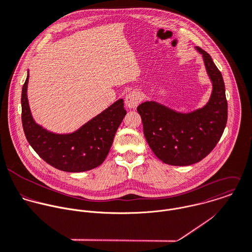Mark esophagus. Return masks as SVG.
Here are the masks:
<instances>
[{
	"mask_svg": "<svg viewBox=\"0 0 252 252\" xmlns=\"http://www.w3.org/2000/svg\"><path fill=\"white\" fill-rule=\"evenodd\" d=\"M140 102H141V95L136 91H132L131 93L127 94L125 100L126 107L129 109H135Z\"/></svg>",
	"mask_w": 252,
	"mask_h": 252,
	"instance_id": "esophagus-1",
	"label": "esophagus"
}]
</instances>
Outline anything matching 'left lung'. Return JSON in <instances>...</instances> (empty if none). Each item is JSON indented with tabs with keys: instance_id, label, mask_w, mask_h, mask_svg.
<instances>
[{
	"instance_id": "1",
	"label": "left lung",
	"mask_w": 252,
	"mask_h": 252,
	"mask_svg": "<svg viewBox=\"0 0 252 252\" xmlns=\"http://www.w3.org/2000/svg\"><path fill=\"white\" fill-rule=\"evenodd\" d=\"M206 72L212 83L208 102L189 113L176 111L156 101L137 107L143 132L153 153L163 163L189 166L205 158L219 142L228 119V103L221 71L211 56L199 47Z\"/></svg>"
}]
</instances>
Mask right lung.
Listing matches in <instances>:
<instances>
[{
  "label": "right lung",
  "mask_w": 252,
  "mask_h": 252,
  "mask_svg": "<svg viewBox=\"0 0 252 252\" xmlns=\"http://www.w3.org/2000/svg\"><path fill=\"white\" fill-rule=\"evenodd\" d=\"M28 79L27 72L21 92V120L30 146L45 162L63 172L79 173L100 166L126 115L124 100H117L72 132L56 133L34 121L27 98Z\"/></svg>",
  "instance_id": "1"
}]
</instances>
